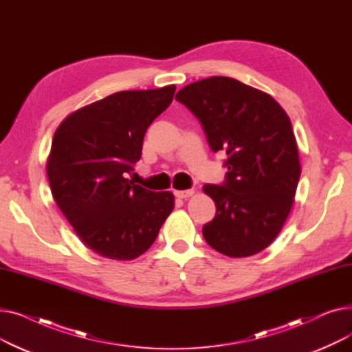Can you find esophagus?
Masks as SVG:
<instances>
[{"instance_id":"34e87169","label":"esophagus","mask_w":352,"mask_h":352,"mask_svg":"<svg viewBox=\"0 0 352 352\" xmlns=\"http://www.w3.org/2000/svg\"><path fill=\"white\" fill-rule=\"evenodd\" d=\"M192 194H194L192 190H175V191H174V195H175L177 198H188V197H191Z\"/></svg>"}]
</instances>
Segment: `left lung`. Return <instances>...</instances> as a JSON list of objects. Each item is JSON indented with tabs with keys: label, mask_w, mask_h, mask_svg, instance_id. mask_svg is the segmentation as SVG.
Segmentation results:
<instances>
[{
	"label": "left lung",
	"mask_w": 352,
	"mask_h": 352,
	"mask_svg": "<svg viewBox=\"0 0 352 352\" xmlns=\"http://www.w3.org/2000/svg\"><path fill=\"white\" fill-rule=\"evenodd\" d=\"M175 100L199 120L211 150L228 155L223 186L202 188L217 207L202 227L206 241L232 258L265 250L285 224L301 175L289 117L267 92L230 77L191 82Z\"/></svg>",
	"instance_id": "1"
}]
</instances>
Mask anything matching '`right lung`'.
<instances>
[{
  "mask_svg": "<svg viewBox=\"0 0 352 352\" xmlns=\"http://www.w3.org/2000/svg\"><path fill=\"white\" fill-rule=\"evenodd\" d=\"M174 92L175 85L116 92L74 111L54 134L51 194L82 244L109 260L144 254L174 208L171 191L153 192L126 178L146 128Z\"/></svg>",
  "mask_w": 352,
  "mask_h": 352,
  "instance_id": "right-lung-1",
  "label": "right lung"
}]
</instances>
